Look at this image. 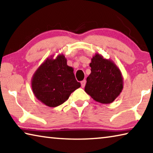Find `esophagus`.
Listing matches in <instances>:
<instances>
[{
    "label": "esophagus",
    "mask_w": 153,
    "mask_h": 153,
    "mask_svg": "<svg viewBox=\"0 0 153 153\" xmlns=\"http://www.w3.org/2000/svg\"><path fill=\"white\" fill-rule=\"evenodd\" d=\"M81 87H82V88H83V87H85V84H86L85 80H83V81H81Z\"/></svg>",
    "instance_id": "34e87169"
}]
</instances>
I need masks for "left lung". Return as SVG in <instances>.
<instances>
[{
  "mask_svg": "<svg viewBox=\"0 0 153 153\" xmlns=\"http://www.w3.org/2000/svg\"><path fill=\"white\" fill-rule=\"evenodd\" d=\"M91 74L87 78L85 91L96 102L111 104L123 88L121 72L113 61L96 53L89 64Z\"/></svg>",
  "mask_w": 153,
  "mask_h": 153,
  "instance_id": "left-lung-1",
  "label": "left lung"
}]
</instances>
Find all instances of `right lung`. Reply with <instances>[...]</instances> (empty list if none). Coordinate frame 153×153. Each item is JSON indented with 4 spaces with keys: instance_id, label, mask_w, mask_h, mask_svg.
I'll return each instance as SVG.
<instances>
[{
    "instance_id": "1",
    "label": "right lung",
    "mask_w": 153,
    "mask_h": 153,
    "mask_svg": "<svg viewBox=\"0 0 153 153\" xmlns=\"http://www.w3.org/2000/svg\"><path fill=\"white\" fill-rule=\"evenodd\" d=\"M47 58L32 76L31 85L34 96L49 107H56L69 98L81 87L75 79L73 68L67 65L63 54Z\"/></svg>"
}]
</instances>
